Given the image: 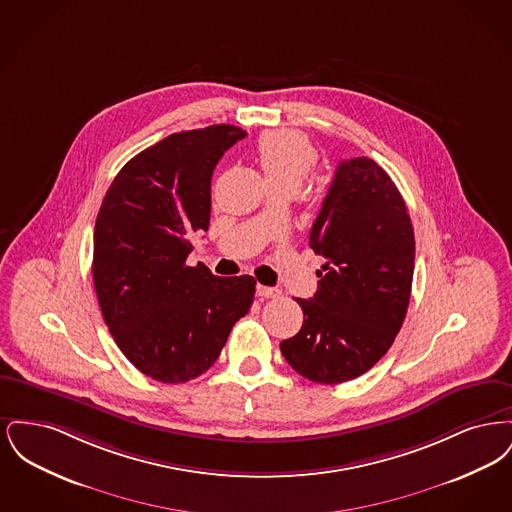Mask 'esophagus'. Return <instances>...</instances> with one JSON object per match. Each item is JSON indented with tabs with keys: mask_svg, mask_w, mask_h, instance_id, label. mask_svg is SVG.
<instances>
[{
	"mask_svg": "<svg viewBox=\"0 0 512 512\" xmlns=\"http://www.w3.org/2000/svg\"><path fill=\"white\" fill-rule=\"evenodd\" d=\"M257 295L261 297V299H270V297H278L280 292L278 290H274V288H267V286H257Z\"/></svg>",
	"mask_w": 512,
	"mask_h": 512,
	"instance_id": "esophagus-1",
	"label": "esophagus"
}]
</instances>
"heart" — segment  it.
<instances>
[{
  "instance_id": "b5f03b06",
  "label": "heart",
  "mask_w": 512,
  "mask_h": 512,
  "mask_svg": "<svg viewBox=\"0 0 512 512\" xmlns=\"http://www.w3.org/2000/svg\"><path fill=\"white\" fill-rule=\"evenodd\" d=\"M255 157L270 188L282 184L299 188L305 176L317 167L318 161L313 144L293 130L265 132L257 142Z\"/></svg>"
}]
</instances>
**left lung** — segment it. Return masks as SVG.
<instances>
[{"label":"left lung","mask_w":512,"mask_h":512,"mask_svg":"<svg viewBox=\"0 0 512 512\" xmlns=\"http://www.w3.org/2000/svg\"><path fill=\"white\" fill-rule=\"evenodd\" d=\"M309 245L326 263L317 293L297 299L303 326L280 351L311 382L341 384L388 353L411 299L413 224L388 172L368 157L341 161Z\"/></svg>","instance_id":"8db88e82"}]
</instances>
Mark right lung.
<instances>
[{"label": "right lung", "instance_id": "add662e5", "mask_svg": "<svg viewBox=\"0 0 512 512\" xmlns=\"http://www.w3.org/2000/svg\"><path fill=\"white\" fill-rule=\"evenodd\" d=\"M242 138L232 124L171 134L132 157L103 197L92 263L99 307L124 357L157 382L209 370L253 303V276L186 265L190 240L209 228L213 171Z\"/></svg>", "mask_w": 512, "mask_h": 512}]
</instances>
